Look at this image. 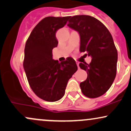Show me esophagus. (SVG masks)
I'll return each mask as SVG.
<instances>
[{
    "mask_svg": "<svg viewBox=\"0 0 131 131\" xmlns=\"http://www.w3.org/2000/svg\"><path fill=\"white\" fill-rule=\"evenodd\" d=\"M76 64H77V65L78 68H79V62H78V61H76Z\"/></svg>",
    "mask_w": 131,
    "mask_h": 131,
    "instance_id": "esophagus-1",
    "label": "esophagus"
}]
</instances>
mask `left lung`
<instances>
[{
  "label": "left lung",
  "instance_id": "1",
  "mask_svg": "<svg viewBox=\"0 0 131 131\" xmlns=\"http://www.w3.org/2000/svg\"><path fill=\"white\" fill-rule=\"evenodd\" d=\"M69 18L67 26L80 37V51L92 58L90 64L80 63L88 74L80 86L84 96L98 97L108 90L116 77L118 53L113 38L104 24L93 16L76 15Z\"/></svg>",
  "mask_w": 131,
  "mask_h": 131
}]
</instances>
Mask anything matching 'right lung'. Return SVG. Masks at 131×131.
I'll return each mask as SVG.
<instances>
[{
	"mask_svg": "<svg viewBox=\"0 0 131 131\" xmlns=\"http://www.w3.org/2000/svg\"><path fill=\"white\" fill-rule=\"evenodd\" d=\"M69 18H43L34 28L26 43L23 67L26 77L34 93L44 101L61 99L69 80L78 69L71 57L60 63L53 59L52 50L58 44L56 32L66 25Z\"/></svg>",
	"mask_w": 131,
	"mask_h": 131,
	"instance_id": "1",
	"label": "right lung"
}]
</instances>
